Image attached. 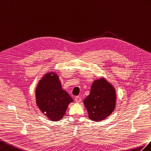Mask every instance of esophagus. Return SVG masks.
<instances>
[{
	"label": "esophagus",
	"mask_w": 151,
	"mask_h": 151,
	"mask_svg": "<svg viewBox=\"0 0 151 151\" xmlns=\"http://www.w3.org/2000/svg\"><path fill=\"white\" fill-rule=\"evenodd\" d=\"M75 101H76V103H79L81 102V98H80L79 96H76V98H75Z\"/></svg>",
	"instance_id": "1"
}]
</instances>
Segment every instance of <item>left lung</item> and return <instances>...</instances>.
I'll list each match as a JSON object with an SVG mask.
<instances>
[{
  "instance_id": "left-lung-1",
  "label": "left lung",
  "mask_w": 151,
  "mask_h": 151,
  "mask_svg": "<svg viewBox=\"0 0 151 151\" xmlns=\"http://www.w3.org/2000/svg\"><path fill=\"white\" fill-rule=\"evenodd\" d=\"M116 96L115 87L105 78L95 79L90 94L83 101L89 119L99 122L109 117L116 108Z\"/></svg>"
}]
</instances>
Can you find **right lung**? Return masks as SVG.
<instances>
[{
    "label": "right lung",
    "instance_id": "obj_1",
    "mask_svg": "<svg viewBox=\"0 0 151 151\" xmlns=\"http://www.w3.org/2000/svg\"><path fill=\"white\" fill-rule=\"evenodd\" d=\"M36 105L50 121L58 122L64 117L72 97L62 88L58 73L48 72L39 80L35 88Z\"/></svg>",
    "mask_w": 151,
    "mask_h": 151
}]
</instances>
